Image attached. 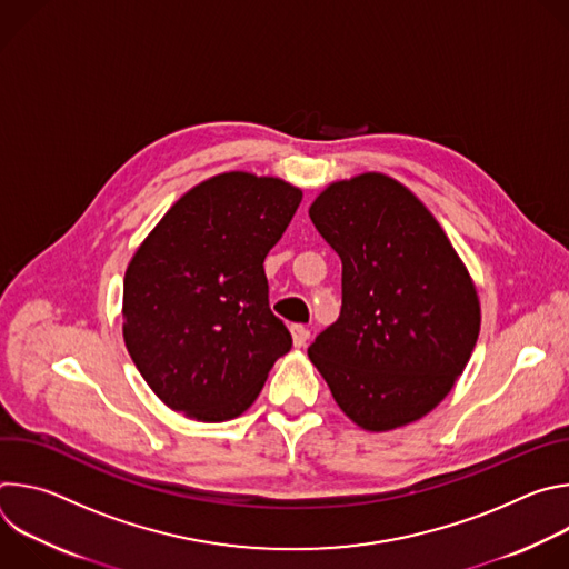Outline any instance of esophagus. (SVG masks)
I'll return each mask as SVG.
<instances>
[{"label":"esophagus","mask_w":569,"mask_h":569,"mask_svg":"<svg viewBox=\"0 0 569 569\" xmlns=\"http://www.w3.org/2000/svg\"><path fill=\"white\" fill-rule=\"evenodd\" d=\"M290 333H292V345L295 347H303L308 342V338H310V331L306 327H301V323H295V327L290 329Z\"/></svg>","instance_id":"obj_1"}]
</instances>
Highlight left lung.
<instances>
[{
    "label": "left lung",
    "instance_id": "1",
    "mask_svg": "<svg viewBox=\"0 0 569 569\" xmlns=\"http://www.w3.org/2000/svg\"><path fill=\"white\" fill-rule=\"evenodd\" d=\"M342 261V310L308 347L362 430L410 426L450 393L475 349L477 288L430 209L398 180L360 173L308 209Z\"/></svg>",
    "mask_w": 569,
    "mask_h": 569
}]
</instances>
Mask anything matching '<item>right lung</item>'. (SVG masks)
I'll use <instances>...</instances> for the list:
<instances>
[{
	"instance_id": "add662e5",
	"label": "right lung",
	"mask_w": 569,
	"mask_h": 569,
	"mask_svg": "<svg viewBox=\"0 0 569 569\" xmlns=\"http://www.w3.org/2000/svg\"><path fill=\"white\" fill-rule=\"evenodd\" d=\"M301 196L279 178L220 173L189 189L137 248L123 279V340L171 410L202 423L236 419L290 351L263 261Z\"/></svg>"
}]
</instances>
